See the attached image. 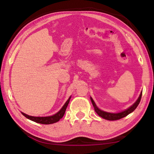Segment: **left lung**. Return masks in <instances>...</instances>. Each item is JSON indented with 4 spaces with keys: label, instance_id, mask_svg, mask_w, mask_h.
Here are the masks:
<instances>
[{
    "label": "left lung",
    "instance_id": "left-lung-1",
    "mask_svg": "<svg viewBox=\"0 0 154 154\" xmlns=\"http://www.w3.org/2000/svg\"><path fill=\"white\" fill-rule=\"evenodd\" d=\"M141 96H142V92L140 93V94L139 96V98L137 99V100L135 102L133 105L130 106L126 110H125L122 112H120V113H108V112H105L103 111H101L100 109H99L97 106H96L95 103L94 102L93 99L92 98H91V101H92V103L93 105L94 108V111H96V113H97L99 116H100L101 118H103L105 119H107V120H118V119H122L126 117L128 115L130 114V113H132V111H134V109L137 107V106L139 105V104L140 101V99H141Z\"/></svg>",
    "mask_w": 154,
    "mask_h": 154
}]
</instances>
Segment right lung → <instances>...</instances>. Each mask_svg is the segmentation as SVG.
<instances>
[{
    "label": "right lung",
    "mask_w": 154,
    "mask_h": 154,
    "mask_svg": "<svg viewBox=\"0 0 154 154\" xmlns=\"http://www.w3.org/2000/svg\"><path fill=\"white\" fill-rule=\"evenodd\" d=\"M70 99H71V97H70L68 100L66 101L64 106H62V108L60 110L58 113H56L55 115L52 116H48V117H34V116H28V115L25 114L24 113H22L23 116H25L26 118L30 119L35 122H36V123L38 124H54L56 123V122H58L60 119L62 117L64 116V115L65 113V111H66V109L68 105H69Z\"/></svg>",
    "instance_id": "right-lung-1"
}]
</instances>
